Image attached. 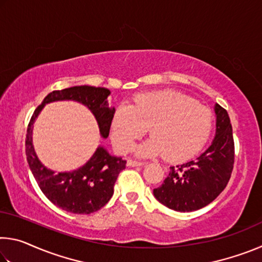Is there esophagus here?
<instances>
[{
	"label": "esophagus",
	"mask_w": 262,
	"mask_h": 262,
	"mask_svg": "<svg viewBox=\"0 0 262 262\" xmlns=\"http://www.w3.org/2000/svg\"><path fill=\"white\" fill-rule=\"evenodd\" d=\"M143 162H139V161H134V159H128L127 165L128 166H142L143 165Z\"/></svg>",
	"instance_id": "obj_1"
}]
</instances>
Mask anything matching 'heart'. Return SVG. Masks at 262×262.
<instances>
[{"mask_svg":"<svg viewBox=\"0 0 262 262\" xmlns=\"http://www.w3.org/2000/svg\"><path fill=\"white\" fill-rule=\"evenodd\" d=\"M212 125L214 115L209 108L178 91L161 90L137 95L132 106H119L111 132L115 148L127 152L150 126L152 137L137 148V154H163L167 161H183L203 148Z\"/></svg>","mask_w":262,"mask_h":262,"instance_id":"heart-1","label":"heart"}]
</instances>
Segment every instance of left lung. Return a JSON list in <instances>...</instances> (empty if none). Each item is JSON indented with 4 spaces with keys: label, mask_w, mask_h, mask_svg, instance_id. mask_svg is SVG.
Listing matches in <instances>:
<instances>
[{
    "label": "left lung",
    "mask_w": 262,
    "mask_h": 262,
    "mask_svg": "<svg viewBox=\"0 0 262 262\" xmlns=\"http://www.w3.org/2000/svg\"><path fill=\"white\" fill-rule=\"evenodd\" d=\"M216 134L210 147L195 161L171 166L168 176L154 189L157 200L176 211H194L206 207L222 193L234 163L232 126L227 112L215 105Z\"/></svg>",
    "instance_id": "obj_1"
}]
</instances>
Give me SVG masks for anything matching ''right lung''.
<instances>
[{"mask_svg": "<svg viewBox=\"0 0 262 262\" xmlns=\"http://www.w3.org/2000/svg\"><path fill=\"white\" fill-rule=\"evenodd\" d=\"M111 91L105 88L90 85L73 86L48 94L35 108L26 133V158L34 179L46 198L61 209L73 214H91L99 210L113 195L114 184L126 167L121 157L111 156L104 147H98L92 157L70 172H54L39 161L32 143V130L35 119L43 106L53 101L74 100L83 104L95 115L100 135L106 139L115 110L108 107L107 97Z\"/></svg>", "mask_w": 262, "mask_h": 262, "instance_id": "right-lung-1", "label": "right lung"}]
</instances>
